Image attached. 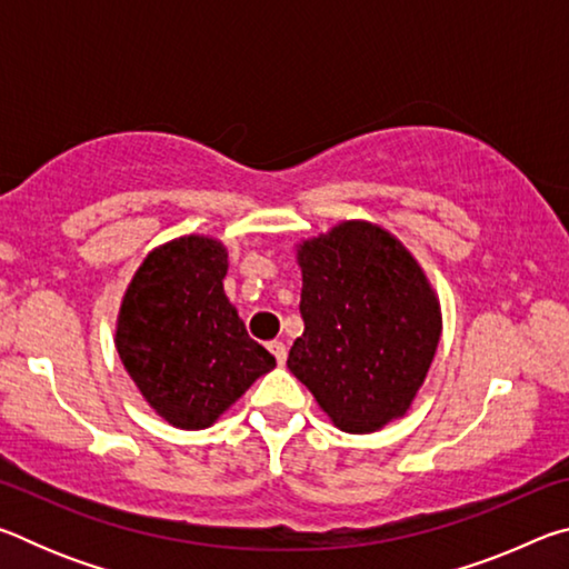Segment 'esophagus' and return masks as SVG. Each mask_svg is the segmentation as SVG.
<instances>
[{"label":"esophagus","mask_w":569,"mask_h":569,"mask_svg":"<svg viewBox=\"0 0 569 569\" xmlns=\"http://www.w3.org/2000/svg\"><path fill=\"white\" fill-rule=\"evenodd\" d=\"M268 351H271L273 356H276V361L278 363H286V359H288V349H286V343L283 341H271L268 343Z\"/></svg>","instance_id":"34e87169"}]
</instances>
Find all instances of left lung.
Wrapping results in <instances>:
<instances>
[{
	"mask_svg": "<svg viewBox=\"0 0 569 569\" xmlns=\"http://www.w3.org/2000/svg\"><path fill=\"white\" fill-rule=\"evenodd\" d=\"M303 336L288 369L333 427L371 435L417 399L441 336L427 273L399 238L369 220H341L296 246Z\"/></svg>",
	"mask_w": 569,
	"mask_h": 569,
	"instance_id": "1",
	"label": "left lung"
}]
</instances>
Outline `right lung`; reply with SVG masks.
I'll return each instance as SVG.
<instances>
[{"mask_svg": "<svg viewBox=\"0 0 569 569\" xmlns=\"http://www.w3.org/2000/svg\"><path fill=\"white\" fill-rule=\"evenodd\" d=\"M228 248L180 236L150 250L122 296L114 346L148 407L206 429L276 366L223 291Z\"/></svg>", "mask_w": 569, "mask_h": 569, "instance_id": "add662e5", "label": "right lung"}]
</instances>
